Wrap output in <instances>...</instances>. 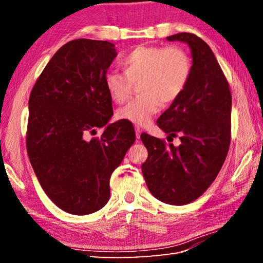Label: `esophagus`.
Wrapping results in <instances>:
<instances>
[{
  "label": "esophagus",
  "mask_w": 263,
  "mask_h": 263,
  "mask_svg": "<svg viewBox=\"0 0 263 263\" xmlns=\"http://www.w3.org/2000/svg\"><path fill=\"white\" fill-rule=\"evenodd\" d=\"M140 133H141V128L139 126H136V137L139 139L140 138Z\"/></svg>",
  "instance_id": "1"
}]
</instances>
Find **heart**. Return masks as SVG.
Segmentation results:
<instances>
[{
  "instance_id": "b5f03b06",
  "label": "heart",
  "mask_w": 263,
  "mask_h": 263,
  "mask_svg": "<svg viewBox=\"0 0 263 263\" xmlns=\"http://www.w3.org/2000/svg\"><path fill=\"white\" fill-rule=\"evenodd\" d=\"M124 73L109 70L104 86L116 103L125 102L133 83L140 82L141 96L131 100L117 111L122 121L147 125L161 102L173 103L182 95L191 77L193 64L188 53L179 46L140 45L124 55Z\"/></svg>"
}]
</instances>
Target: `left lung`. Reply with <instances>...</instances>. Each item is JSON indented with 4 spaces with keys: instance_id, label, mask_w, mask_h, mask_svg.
Here are the masks:
<instances>
[{
    "instance_id": "left-lung-1",
    "label": "left lung",
    "mask_w": 263,
    "mask_h": 263,
    "mask_svg": "<svg viewBox=\"0 0 263 263\" xmlns=\"http://www.w3.org/2000/svg\"><path fill=\"white\" fill-rule=\"evenodd\" d=\"M167 41L186 43L193 57L188 86L157 122L172 140L180 135L181 144L175 147L142 133L148 157L141 171L155 198L184 205L204 194L225 161L231 141L232 96L205 42L188 32L169 35Z\"/></svg>"
}]
</instances>
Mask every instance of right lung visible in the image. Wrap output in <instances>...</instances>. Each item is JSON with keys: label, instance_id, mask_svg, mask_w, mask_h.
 Here are the masks:
<instances>
[{"label": "right lung", "instance_id": "obj_1", "mask_svg": "<svg viewBox=\"0 0 263 263\" xmlns=\"http://www.w3.org/2000/svg\"><path fill=\"white\" fill-rule=\"evenodd\" d=\"M116 55L109 42H68L30 94V162L48 198L72 215H89L108 203L110 176L136 140L130 122L108 124L114 111L104 77ZM103 126L101 137H88Z\"/></svg>", "mask_w": 263, "mask_h": 263}]
</instances>
